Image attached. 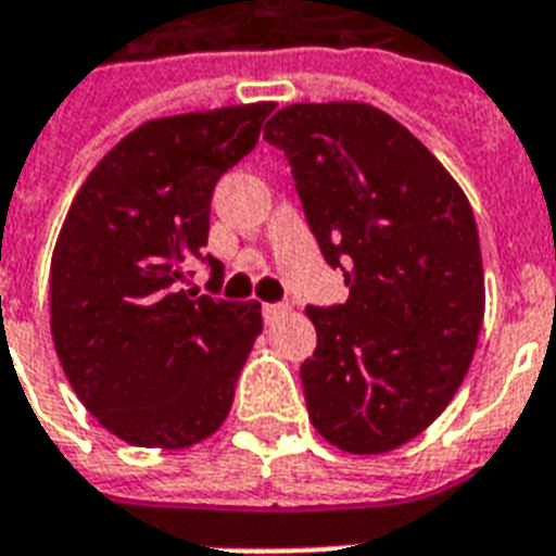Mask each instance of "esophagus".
<instances>
[{"label":"esophagus","mask_w":556,"mask_h":556,"mask_svg":"<svg viewBox=\"0 0 556 556\" xmlns=\"http://www.w3.org/2000/svg\"><path fill=\"white\" fill-rule=\"evenodd\" d=\"M286 311H288V302H265L263 317L274 319V317H279V314H286Z\"/></svg>","instance_id":"1"}]
</instances>
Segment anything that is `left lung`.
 I'll list each match as a JSON object with an SVG mask.
<instances>
[{
    "label": "left lung",
    "mask_w": 556,
    "mask_h": 556,
    "mask_svg": "<svg viewBox=\"0 0 556 556\" xmlns=\"http://www.w3.org/2000/svg\"><path fill=\"white\" fill-rule=\"evenodd\" d=\"M265 139L349 286L342 305L305 308L317 328L300 368L311 422L351 454L396 448L440 417L477 349L485 282L471 205L380 108L288 105Z\"/></svg>",
    "instance_id": "obj_1"
}]
</instances>
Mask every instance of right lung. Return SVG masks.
I'll return each mask as SVG.
<instances>
[{"label": "right lung", "instance_id": "1", "mask_svg": "<svg viewBox=\"0 0 556 556\" xmlns=\"http://www.w3.org/2000/svg\"><path fill=\"white\" fill-rule=\"evenodd\" d=\"M270 102L146 122L90 170L51 263V331L85 408L130 445L188 448L223 426L260 302L214 296L219 176L254 151ZM193 258L211 294L185 292Z\"/></svg>", "mask_w": 556, "mask_h": 556}]
</instances>
